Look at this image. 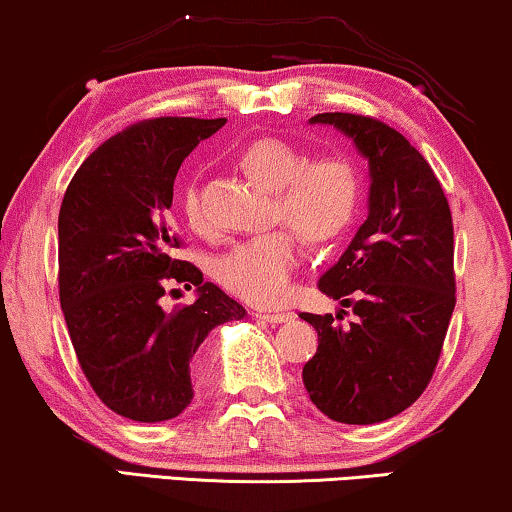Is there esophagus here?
<instances>
[{
    "label": "esophagus",
    "instance_id": "1",
    "mask_svg": "<svg viewBox=\"0 0 512 512\" xmlns=\"http://www.w3.org/2000/svg\"><path fill=\"white\" fill-rule=\"evenodd\" d=\"M256 317L263 319V321H270V324H284V321L293 319V314L291 312H263V310H258Z\"/></svg>",
    "mask_w": 512,
    "mask_h": 512
}]
</instances>
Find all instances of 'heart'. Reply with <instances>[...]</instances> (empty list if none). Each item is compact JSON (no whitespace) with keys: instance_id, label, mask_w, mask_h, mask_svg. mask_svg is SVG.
Listing matches in <instances>:
<instances>
[{"instance_id":"obj_1","label":"heart","mask_w":512,"mask_h":512,"mask_svg":"<svg viewBox=\"0 0 512 512\" xmlns=\"http://www.w3.org/2000/svg\"><path fill=\"white\" fill-rule=\"evenodd\" d=\"M240 165L251 179L275 191L272 212L305 240H333L354 219L359 174L347 158L307 160L303 151L284 139L258 137L240 151ZM181 212L193 230H205V209L195 186L181 195ZM289 226L237 242L223 254L216 263V279L223 289L254 305L284 303L300 261L298 235Z\"/></svg>"}]
</instances>
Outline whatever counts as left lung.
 <instances>
[{
    "label": "left lung",
    "instance_id": "left-lung-1",
    "mask_svg": "<svg viewBox=\"0 0 512 512\" xmlns=\"http://www.w3.org/2000/svg\"><path fill=\"white\" fill-rule=\"evenodd\" d=\"M354 139L368 158V219L319 291L354 319L310 314L319 335L303 382L312 403L342 424H377L422 396L450 326L454 228L443 186L401 132L373 116L328 111L310 118Z\"/></svg>",
    "mask_w": 512,
    "mask_h": 512
}]
</instances>
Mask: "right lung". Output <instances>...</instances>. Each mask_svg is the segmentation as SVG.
<instances>
[{"instance_id": "obj_1", "label": "right lung", "mask_w": 512, "mask_h": 512, "mask_svg": "<svg viewBox=\"0 0 512 512\" xmlns=\"http://www.w3.org/2000/svg\"><path fill=\"white\" fill-rule=\"evenodd\" d=\"M226 118L160 116L107 139L69 181L58 219V286L76 359L97 398L132 422H165L193 401L200 345L244 307L202 279L170 223L184 158ZM172 283L199 286L167 313ZM177 291V289H172Z\"/></svg>"}]
</instances>
